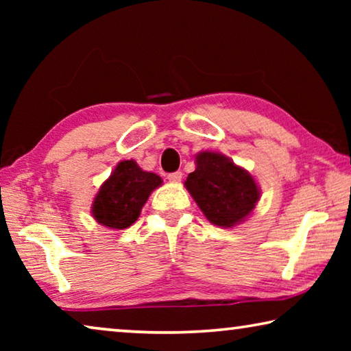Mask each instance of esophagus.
<instances>
[{
    "instance_id": "esophagus-1",
    "label": "esophagus",
    "mask_w": 351,
    "mask_h": 351,
    "mask_svg": "<svg viewBox=\"0 0 351 351\" xmlns=\"http://www.w3.org/2000/svg\"><path fill=\"white\" fill-rule=\"evenodd\" d=\"M167 178H169V181H171V182H180L182 180V171H180V170L173 171V173H169Z\"/></svg>"
}]
</instances>
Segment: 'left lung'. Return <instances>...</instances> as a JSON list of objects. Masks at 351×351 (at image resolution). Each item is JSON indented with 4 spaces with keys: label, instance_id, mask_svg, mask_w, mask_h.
<instances>
[{
    "label": "left lung",
    "instance_id": "8db88e82",
    "mask_svg": "<svg viewBox=\"0 0 351 351\" xmlns=\"http://www.w3.org/2000/svg\"><path fill=\"white\" fill-rule=\"evenodd\" d=\"M184 184L206 218L221 228L243 221L260 198L254 178L218 153L201 152Z\"/></svg>",
    "mask_w": 351,
    "mask_h": 351
}]
</instances>
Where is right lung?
I'll list each match as a JSON object with an SVG mask.
<instances>
[{"mask_svg":"<svg viewBox=\"0 0 351 351\" xmlns=\"http://www.w3.org/2000/svg\"><path fill=\"white\" fill-rule=\"evenodd\" d=\"M162 180L144 171L134 161H122L100 187L93 203V217L111 229H127L138 219L142 206Z\"/></svg>","mask_w":351,"mask_h":351,"instance_id":"right-lung-1","label":"right lung"}]
</instances>
